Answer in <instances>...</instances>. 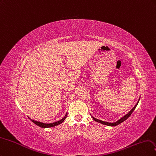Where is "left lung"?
<instances>
[{"label": "left lung", "mask_w": 156, "mask_h": 156, "mask_svg": "<svg viewBox=\"0 0 156 156\" xmlns=\"http://www.w3.org/2000/svg\"><path fill=\"white\" fill-rule=\"evenodd\" d=\"M139 100H140V99H139L137 103L136 104H135V106L132 109L131 111H130L128 114H126V115H124V116L123 117H122L121 119H119V120H117V122H104V121H102V120H98V119H96V118H94V117H93V119H94V120H95V121H96V122H99V123H101V124H104V125L109 126H115L119 125V124H120L121 122H124V120H126V119H127L130 116V115H132V113H133V112L134 111V109H135V108H136V106L137 105V104H138V103H139Z\"/></svg>", "instance_id": "1"}]
</instances>
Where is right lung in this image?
Instances as JSON below:
<instances>
[{
    "label": "right lung",
    "instance_id": "right-lung-1",
    "mask_svg": "<svg viewBox=\"0 0 156 156\" xmlns=\"http://www.w3.org/2000/svg\"><path fill=\"white\" fill-rule=\"evenodd\" d=\"M67 116V113H66V115H65V117L62 119L59 120V121H57L56 122H53V123H50V124H46V123H43V122H38V121H36V120H32V119H30L29 117L28 118L30 119L34 124H36V125H37L38 126H39V127H41V128H51V127L56 126L59 125V124H60L61 123H62L65 120V119H66Z\"/></svg>",
    "mask_w": 156,
    "mask_h": 156
}]
</instances>
